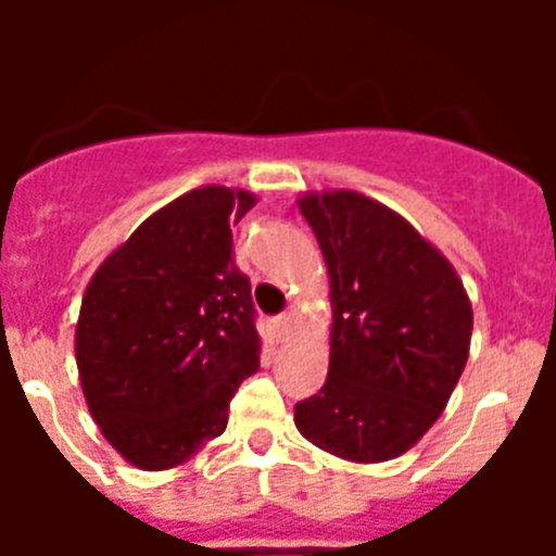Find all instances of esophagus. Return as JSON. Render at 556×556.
Here are the masks:
<instances>
[{
    "label": "esophagus",
    "mask_w": 556,
    "mask_h": 556,
    "mask_svg": "<svg viewBox=\"0 0 556 556\" xmlns=\"http://www.w3.org/2000/svg\"><path fill=\"white\" fill-rule=\"evenodd\" d=\"M275 326H278V333H281L283 339H289V333H292L294 328V314H281V317L275 320Z\"/></svg>",
    "instance_id": "obj_1"
}]
</instances>
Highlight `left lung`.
Listing matches in <instances>:
<instances>
[{"label": "left lung", "mask_w": 556, "mask_h": 556, "mask_svg": "<svg viewBox=\"0 0 556 556\" xmlns=\"http://www.w3.org/2000/svg\"><path fill=\"white\" fill-rule=\"evenodd\" d=\"M331 283V356L317 395L294 406L308 443L370 465L406 454L443 415L470 351L459 275L401 214L358 191H308Z\"/></svg>", "instance_id": "obj_1"}]
</instances>
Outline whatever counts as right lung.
Masks as SVG:
<instances>
[{
    "mask_svg": "<svg viewBox=\"0 0 556 556\" xmlns=\"http://www.w3.org/2000/svg\"><path fill=\"white\" fill-rule=\"evenodd\" d=\"M253 191L203 186L147 217L83 294L75 356L108 443L141 470L175 468L228 426L262 339L233 228Z\"/></svg>",
    "mask_w": 556,
    "mask_h": 556,
    "instance_id": "right-lung-1",
    "label": "right lung"
}]
</instances>
